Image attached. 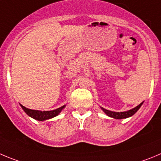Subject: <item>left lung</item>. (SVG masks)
<instances>
[{"instance_id":"left-lung-1","label":"left lung","mask_w":161,"mask_h":161,"mask_svg":"<svg viewBox=\"0 0 161 161\" xmlns=\"http://www.w3.org/2000/svg\"><path fill=\"white\" fill-rule=\"evenodd\" d=\"M143 103H142L140 105H138L137 106H136V107L133 108V109H130V110L127 111H124V112H114V111L108 110V109H104V108L103 107H101V109L107 116L110 117V118H114V119H124V118H130V117H132L133 114H135L137 112L138 109L141 108V106H142Z\"/></svg>"}]
</instances>
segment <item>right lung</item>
<instances>
[{"mask_svg":"<svg viewBox=\"0 0 161 161\" xmlns=\"http://www.w3.org/2000/svg\"><path fill=\"white\" fill-rule=\"evenodd\" d=\"M20 106H21L22 109H24V111L26 113L28 116L34 118L35 120H37V121H46V120L51 119V118H55V117L58 116L60 113H61V111L65 108L66 105L58 108V109H54V110H50V111L35 110V109H28V108L25 107V106H22V105H20Z\"/></svg>","mask_w":161,"mask_h":161,"instance_id":"right-lung-1","label":"right lung"}]
</instances>
